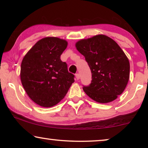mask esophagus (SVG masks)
Segmentation results:
<instances>
[{
  "label": "esophagus",
  "mask_w": 148,
  "mask_h": 148,
  "mask_svg": "<svg viewBox=\"0 0 148 148\" xmlns=\"http://www.w3.org/2000/svg\"><path fill=\"white\" fill-rule=\"evenodd\" d=\"M75 77H76V79L77 80H79L80 79V75L79 74V73L75 74Z\"/></svg>",
  "instance_id": "obj_1"
}]
</instances>
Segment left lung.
Masks as SVG:
<instances>
[{"mask_svg": "<svg viewBox=\"0 0 148 148\" xmlns=\"http://www.w3.org/2000/svg\"><path fill=\"white\" fill-rule=\"evenodd\" d=\"M92 72V82L84 86L88 96L100 103L114 100L126 88L129 79L128 58L117 43L104 35H97L76 43Z\"/></svg>", "mask_w": 148, "mask_h": 148, "instance_id": "obj_1", "label": "left lung"}]
</instances>
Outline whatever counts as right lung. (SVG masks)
I'll use <instances>...</instances> for the list:
<instances>
[{"label":"right lung","instance_id":"1","mask_svg":"<svg viewBox=\"0 0 148 148\" xmlns=\"http://www.w3.org/2000/svg\"><path fill=\"white\" fill-rule=\"evenodd\" d=\"M67 42L55 37L40 40L22 60L21 81L24 90L34 102L42 107H52L65 96L75 82L68 71L67 64L60 55Z\"/></svg>","mask_w":148,"mask_h":148}]
</instances>
